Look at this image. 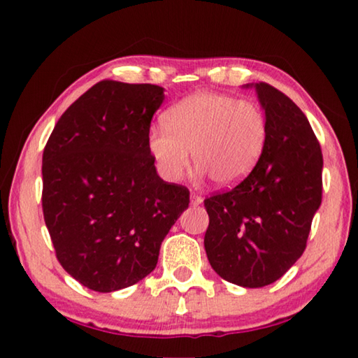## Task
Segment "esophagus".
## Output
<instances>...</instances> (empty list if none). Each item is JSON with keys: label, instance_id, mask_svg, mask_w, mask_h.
<instances>
[{"label": "esophagus", "instance_id": "esophagus-1", "mask_svg": "<svg viewBox=\"0 0 358 358\" xmlns=\"http://www.w3.org/2000/svg\"><path fill=\"white\" fill-rule=\"evenodd\" d=\"M203 202V199L199 196L196 192H191V203L192 205H201Z\"/></svg>", "mask_w": 358, "mask_h": 358}]
</instances>
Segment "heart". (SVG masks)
<instances>
[{
    "mask_svg": "<svg viewBox=\"0 0 358 358\" xmlns=\"http://www.w3.org/2000/svg\"><path fill=\"white\" fill-rule=\"evenodd\" d=\"M147 145L157 172L178 181L194 162L220 186H235L256 169L266 145L264 112L235 96L197 92L173 104Z\"/></svg>",
    "mask_w": 358,
    "mask_h": 358,
    "instance_id": "b5f03b06",
    "label": "heart"
}]
</instances>
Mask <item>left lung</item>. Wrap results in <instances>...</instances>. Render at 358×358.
<instances>
[{
  "mask_svg": "<svg viewBox=\"0 0 358 358\" xmlns=\"http://www.w3.org/2000/svg\"><path fill=\"white\" fill-rule=\"evenodd\" d=\"M254 87L265 110L266 145L248 178L205 199L210 217L203 245L222 280L264 287L286 273L305 251L322 202V151L292 99L268 83Z\"/></svg>",
  "mask_w": 358,
  "mask_h": 358,
  "instance_id": "8db88e82",
  "label": "left lung"
}]
</instances>
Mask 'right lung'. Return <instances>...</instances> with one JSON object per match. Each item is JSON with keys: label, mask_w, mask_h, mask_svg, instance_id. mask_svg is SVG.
I'll list each match as a JSON object with an SVG mask.
<instances>
[{"label": "right lung", "mask_w": 358, "mask_h": 358, "mask_svg": "<svg viewBox=\"0 0 358 358\" xmlns=\"http://www.w3.org/2000/svg\"><path fill=\"white\" fill-rule=\"evenodd\" d=\"M164 88L102 80L55 124L42 156V210L57 259L85 287L113 292L155 270L189 205L156 172L147 145Z\"/></svg>", "instance_id": "obj_1"}]
</instances>
